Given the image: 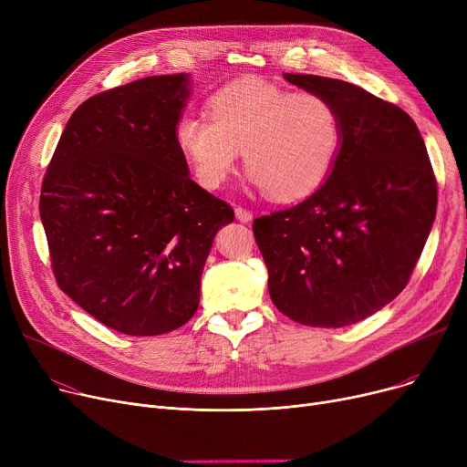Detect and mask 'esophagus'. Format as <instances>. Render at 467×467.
<instances>
[{
	"instance_id": "34e87169",
	"label": "esophagus",
	"mask_w": 467,
	"mask_h": 467,
	"mask_svg": "<svg viewBox=\"0 0 467 467\" xmlns=\"http://www.w3.org/2000/svg\"><path fill=\"white\" fill-rule=\"evenodd\" d=\"M234 215H236L238 221H242V223H250V221H252V212H248L246 208H242V206L234 208Z\"/></svg>"
}]
</instances>
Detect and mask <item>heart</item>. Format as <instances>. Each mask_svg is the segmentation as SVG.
Here are the masks:
<instances>
[{"label":"heart","mask_w":467,"mask_h":467,"mask_svg":"<svg viewBox=\"0 0 467 467\" xmlns=\"http://www.w3.org/2000/svg\"><path fill=\"white\" fill-rule=\"evenodd\" d=\"M206 108L174 122L178 150L204 189L225 183L242 150L252 182L271 199H305L329 178L345 140L338 108L314 90L248 79L212 94Z\"/></svg>","instance_id":"1"}]
</instances>
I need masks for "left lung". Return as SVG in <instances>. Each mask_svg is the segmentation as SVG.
<instances>
[{"label": "left lung", "instance_id": "1", "mask_svg": "<svg viewBox=\"0 0 467 467\" xmlns=\"http://www.w3.org/2000/svg\"><path fill=\"white\" fill-rule=\"evenodd\" d=\"M284 79L327 96L345 140L320 189L254 221L268 293L297 324L352 326L409 284L435 219L433 168L414 120L396 104L340 79Z\"/></svg>", "mask_w": 467, "mask_h": 467}]
</instances>
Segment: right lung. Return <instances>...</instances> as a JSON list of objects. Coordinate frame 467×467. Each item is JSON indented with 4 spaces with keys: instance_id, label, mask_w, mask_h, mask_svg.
I'll use <instances>...</instances> for the list:
<instances>
[{
    "instance_id": "right-lung-1",
    "label": "right lung",
    "mask_w": 467,
    "mask_h": 467,
    "mask_svg": "<svg viewBox=\"0 0 467 467\" xmlns=\"http://www.w3.org/2000/svg\"><path fill=\"white\" fill-rule=\"evenodd\" d=\"M187 73L83 102L60 136L39 213L58 287L104 326L153 337L187 324L215 233L234 210L194 183L174 141Z\"/></svg>"
}]
</instances>
